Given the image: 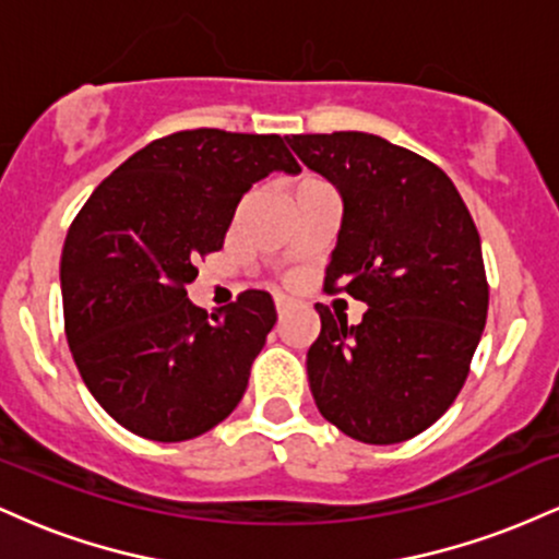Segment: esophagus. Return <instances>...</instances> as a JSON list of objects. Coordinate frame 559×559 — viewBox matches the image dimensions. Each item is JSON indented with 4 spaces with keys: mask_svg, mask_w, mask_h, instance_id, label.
I'll return each mask as SVG.
<instances>
[{
    "mask_svg": "<svg viewBox=\"0 0 559 559\" xmlns=\"http://www.w3.org/2000/svg\"><path fill=\"white\" fill-rule=\"evenodd\" d=\"M275 312H278V316H284V312H288L294 307V299L292 297H286V294H275Z\"/></svg>",
    "mask_w": 559,
    "mask_h": 559,
    "instance_id": "1",
    "label": "esophagus"
}]
</instances>
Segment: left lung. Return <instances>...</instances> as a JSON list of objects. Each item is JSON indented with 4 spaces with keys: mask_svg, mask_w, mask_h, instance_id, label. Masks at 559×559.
Listing matches in <instances>:
<instances>
[{
    "mask_svg": "<svg viewBox=\"0 0 559 559\" xmlns=\"http://www.w3.org/2000/svg\"><path fill=\"white\" fill-rule=\"evenodd\" d=\"M342 194L325 288L368 305L357 325L316 305L310 391L325 420L365 444H400L457 400L489 310L480 236L449 176L360 131L286 139Z\"/></svg>",
    "mask_w": 559,
    "mask_h": 559,
    "instance_id": "obj_1",
    "label": "left lung"
}]
</instances>
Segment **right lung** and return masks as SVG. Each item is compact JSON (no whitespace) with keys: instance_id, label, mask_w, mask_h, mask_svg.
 Masks as SVG:
<instances>
[{"instance_id":"obj_1","label":"right lung","mask_w":559,"mask_h":559,"mask_svg":"<svg viewBox=\"0 0 559 559\" xmlns=\"http://www.w3.org/2000/svg\"><path fill=\"white\" fill-rule=\"evenodd\" d=\"M273 170L299 173L275 133L178 131L128 157L75 215L60 260L66 336L94 400L131 433L194 439L241 402L273 297L249 288L207 316L186 286Z\"/></svg>"}]
</instances>
